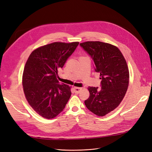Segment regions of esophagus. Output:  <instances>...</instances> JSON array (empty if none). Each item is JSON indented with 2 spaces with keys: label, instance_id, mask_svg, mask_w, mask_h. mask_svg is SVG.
<instances>
[{
  "label": "esophagus",
  "instance_id": "34e87169",
  "mask_svg": "<svg viewBox=\"0 0 152 152\" xmlns=\"http://www.w3.org/2000/svg\"><path fill=\"white\" fill-rule=\"evenodd\" d=\"M82 88H81V87H74L75 92L77 93V94L79 93V92L82 91Z\"/></svg>",
  "mask_w": 152,
  "mask_h": 152
}]
</instances>
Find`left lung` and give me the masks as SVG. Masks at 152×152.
<instances>
[{
	"label": "left lung",
	"mask_w": 152,
	"mask_h": 152,
	"mask_svg": "<svg viewBox=\"0 0 152 152\" xmlns=\"http://www.w3.org/2000/svg\"><path fill=\"white\" fill-rule=\"evenodd\" d=\"M80 45L91 55L95 70L100 74L101 88L88 87L90 96L84 103L99 116L116 109L126 93L129 74L126 60L118 47L101 41H86Z\"/></svg>",
	"instance_id": "left-lung-1"
}]
</instances>
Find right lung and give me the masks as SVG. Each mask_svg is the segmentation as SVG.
<instances>
[{
  "label": "right lung",
  "mask_w": 152,
  "mask_h": 152,
  "mask_svg": "<svg viewBox=\"0 0 152 152\" xmlns=\"http://www.w3.org/2000/svg\"><path fill=\"white\" fill-rule=\"evenodd\" d=\"M78 42H55L40 46L29 55L23 74L26 100L39 116L55 118L71 96V87L59 82L58 70L75 51Z\"/></svg>",
  "instance_id": "obj_1"
}]
</instances>
